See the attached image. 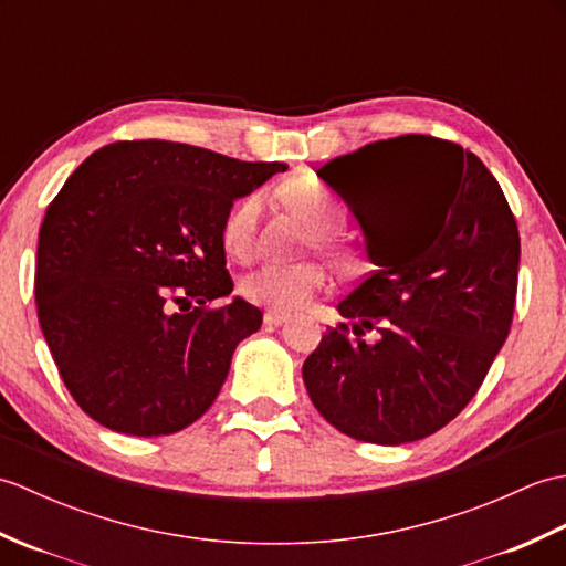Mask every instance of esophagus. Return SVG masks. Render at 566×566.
Here are the masks:
<instances>
[{
	"instance_id": "34e87169",
	"label": "esophagus",
	"mask_w": 566,
	"mask_h": 566,
	"mask_svg": "<svg viewBox=\"0 0 566 566\" xmlns=\"http://www.w3.org/2000/svg\"><path fill=\"white\" fill-rule=\"evenodd\" d=\"M286 321H290V314H282V311H268V314H264V323H268V326H284Z\"/></svg>"
}]
</instances>
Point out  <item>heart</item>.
I'll use <instances>...</instances> for the list:
<instances>
[{
  "mask_svg": "<svg viewBox=\"0 0 566 566\" xmlns=\"http://www.w3.org/2000/svg\"><path fill=\"white\" fill-rule=\"evenodd\" d=\"M290 201L298 211H304L311 223L318 226V243L323 248L335 245L333 231L343 226V209L331 191L318 179L306 177L290 187ZM262 213V195L252 191L243 199H238L231 211L226 213L221 223V243L228 255L245 260L255 248L258 223ZM331 284L328 272L314 262L304 264H284V262H262L255 270H250L240 280V294L250 304L264 306L270 311H296L326 292Z\"/></svg>",
  "mask_w": 566,
  "mask_h": 566,
  "instance_id": "heart-1",
  "label": "heart"
}]
</instances>
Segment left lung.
<instances>
[{
	"instance_id": "1",
	"label": "left lung",
	"mask_w": 566,
	"mask_h": 566,
	"mask_svg": "<svg viewBox=\"0 0 566 566\" xmlns=\"http://www.w3.org/2000/svg\"><path fill=\"white\" fill-rule=\"evenodd\" d=\"M363 226L377 270L306 357L318 413L377 444L423 440L474 399L518 290L513 211L474 153L432 136L377 140L318 170ZM358 335L349 340V331ZM377 329V344L361 335Z\"/></svg>"
}]
</instances>
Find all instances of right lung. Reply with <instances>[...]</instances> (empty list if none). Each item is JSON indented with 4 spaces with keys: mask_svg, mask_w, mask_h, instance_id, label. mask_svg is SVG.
Segmentation results:
<instances>
[{
    "mask_svg": "<svg viewBox=\"0 0 566 566\" xmlns=\"http://www.w3.org/2000/svg\"><path fill=\"white\" fill-rule=\"evenodd\" d=\"M172 140L92 153L39 233L35 308L72 399L104 428L170 436L209 411L235 345L262 311L235 296L221 223L233 201L284 172ZM197 301L191 312L169 302Z\"/></svg>",
    "mask_w": 566,
    "mask_h": 566,
    "instance_id": "add662e5",
    "label": "right lung"
}]
</instances>
